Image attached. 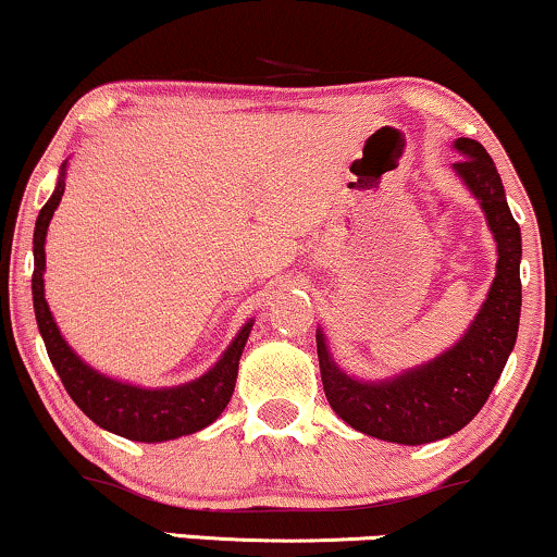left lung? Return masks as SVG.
<instances>
[{
	"mask_svg": "<svg viewBox=\"0 0 557 557\" xmlns=\"http://www.w3.org/2000/svg\"><path fill=\"white\" fill-rule=\"evenodd\" d=\"M462 159L453 164L457 177L481 202L494 234L496 277L481 311L460 342L426 364L377 383L349 377L336 368L323 331H315L323 393L336 417L357 432L396 442L426 445L460 432L481 411L509 360L522 311V234L506 202L494 159L473 138H457Z\"/></svg>",
	"mask_w": 557,
	"mask_h": 557,
	"instance_id": "8db88e82",
	"label": "left lung"
}]
</instances>
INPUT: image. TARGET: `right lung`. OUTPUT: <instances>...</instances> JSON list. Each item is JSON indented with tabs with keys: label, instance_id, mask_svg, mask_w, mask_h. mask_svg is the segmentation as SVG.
Segmentation results:
<instances>
[{
	"label": "right lung",
	"instance_id": "add662e5",
	"mask_svg": "<svg viewBox=\"0 0 557 557\" xmlns=\"http://www.w3.org/2000/svg\"><path fill=\"white\" fill-rule=\"evenodd\" d=\"M66 161L61 164L59 185L53 195L40 208L33 234V308L38 321L40 336H44L48 357H51L55 372H59L63 388L76 406L82 408L97 426L121 434L133 442H166L177 436L200 432L221 417L223 408L234 396L238 375V360L249 339L255 321H246L236 339L228 344L221 360L210 368L206 375L193 383L174 385V388H138V385L112 380L95 368H89L76 351L69 347L55 326L51 308L46 302L44 272H46V234L53 210L59 208L63 187H66Z\"/></svg>",
	"mask_w": 557,
	"mask_h": 557
}]
</instances>
